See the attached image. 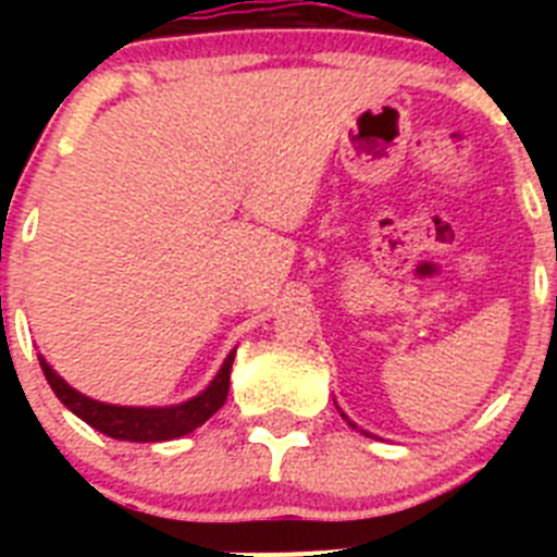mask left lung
<instances>
[{
	"instance_id": "8db88e82",
	"label": "left lung",
	"mask_w": 557,
	"mask_h": 557,
	"mask_svg": "<svg viewBox=\"0 0 557 557\" xmlns=\"http://www.w3.org/2000/svg\"><path fill=\"white\" fill-rule=\"evenodd\" d=\"M339 416H343V418H346V421H348V416H346V412H343V410H339ZM348 424H351L354 430H357V424H354V421H348ZM359 432H366V430H359ZM366 435H371V432H366Z\"/></svg>"
}]
</instances>
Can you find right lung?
<instances>
[{
  "instance_id": "obj_1",
  "label": "right lung",
  "mask_w": 557,
  "mask_h": 557,
  "mask_svg": "<svg viewBox=\"0 0 557 557\" xmlns=\"http://www.w3.org/2000/svg\"><path fill=\"white\" fill-rule=\"evenodd\" d=\"M234 354L236 348H231L223 368L218 371V376L211 379L206 391H200L198 396L186 398V401H181V405H170V407L106 405V401L83 396L81 391L66 385V382L52 371V366H49L41 354H38V362H41L44 376H47L49 387L55 391V396L61 398L63 405L75 412L81 421H86L88 426H95L97 432H102V435L108 437H116V441H131V444H159V441H172V437L189 435V432H195L200 424H206V421H209V418L225 405V398H228Z\"/></svg>"
}]
</instances>
